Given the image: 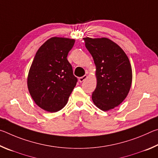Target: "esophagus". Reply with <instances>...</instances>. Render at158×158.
I'll return each instance as SVG.
<instances>
[{"label":"esophagus","mask_w":158,"mask_h":158,"mask_svg":"<svg viewBox=\"0 0 158 158\" xmlns=\"http://www.w3.org/2000/svg\"><path fill=\"white\" fill-rule=\"evenodd\" d=\"M87 77H88V76L86 75V74H85V75H84L83 77H79V82H83L84 81H85V79H87Z\"/></svg>","instance_id":"1"}]
</instances>
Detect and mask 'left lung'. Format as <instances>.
I'll return each instance as SVG.
<instances>
[{"label": "left lung", "mask_w": 158, "mask_h": 158, "mask_svg": "<svg viewBox=\"0 0 158 158\" xmlns=\"http://www.w3.org/2000/svg\"><path fill=\"white\" fill-rule=\"evenodd\" d=\"M85 46L94 60L97 85L92 94L94 105L107 111L123 102L132 81V67L126 53L106 37H84Z\"/></svg>", "instance_id": "obj_1"}]
</instances>
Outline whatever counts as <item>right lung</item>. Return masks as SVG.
<instances>
[{
  "instance_id": "right-lung-1",
  "label": "right lung",
  "mask_w": 158,
  "mask_h": 158,
  "mask_svg": "<svg viewBox=\"0 0 158 158\" xmlns=\"http://www.w3.org/2000/svg\"><path fill=\"white\" fill-rule=\"evenodd\" d=\"M75 40L53 37L37 50L27 77L28 91L35 103L48 112L62 109L77 79L67 59Z\"/></svg>"
}]
</instances>
